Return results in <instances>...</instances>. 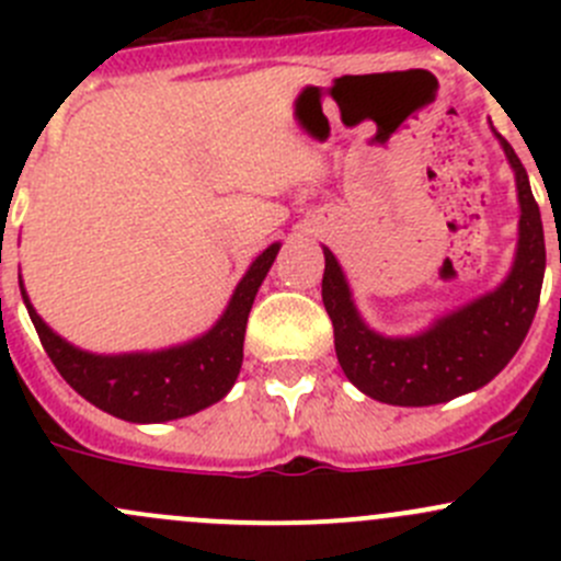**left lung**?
<instances>
[{"mask_svg": "<svg viewBox=\"0 0 561 561\" xmlns=\"http://www.w3.org/2000/svg\"><path fill=\"white\" fill-rule=\"evenodd\" d=\"M516 175L518 241L513 265L494 290L434 317L410 336L375 331L355 307L336 254L322 247V304L333 322L336 358L360 393L393 407L445 404L494 380L526 339L546 274V239L529 175L513 146L491 127Z\"/></svg>", "mask_w": 561, "mask_h": 561, "instance_id": "8db88e82", "label": "left lung"}]
</instances>
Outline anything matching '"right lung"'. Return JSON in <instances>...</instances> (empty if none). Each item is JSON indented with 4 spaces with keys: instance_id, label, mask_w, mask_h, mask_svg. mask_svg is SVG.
<instances>
[{
    "instance_id": "right-lung-1",
    "label": "right lung",
    "mask_w": 561,
    "mask_h": 561,
    "mask_svg": "<svg viewBox=\"0 0 561 561\" xmlns=\"http://www.w3.org/2000/svg\"><path fill=\"white\" fill-rule=\"evenodd\" d=\"M279 241H274L249 263L225 312L206 333L151 353L144 350L103 355L76 347L37 314L26 296L24 279L19 282L21 298L35 322L45 353L72 390L122 421L165 423L217 404L236 386L244 360L249 309L279 254Z\"/></svg>"
}]
</instances>
